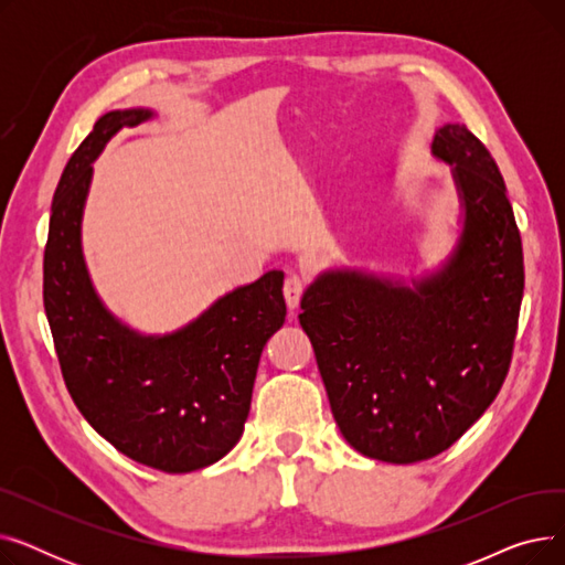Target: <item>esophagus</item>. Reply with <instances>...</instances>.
Here are the masks:
<instances>
[{"instance_id":"1","label":"esophagus","mask_w":565,"mask_h":565,"mask_svg":"<svg viewBox=\"0 0 565 565\" xmlns=\"http://www.w3.org/2000/svg\"><path fill=\"white\" fill-rule=\"evenodd\" d=\"M305 290H307V281H305V277L295 275V273H290V275L286 277V281H284V298H286L288 309H298V305H300V300H302Z\"/></svg>"}]
</instances>
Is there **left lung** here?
<instances>
[{"instance_id": "left-lung-1", "label": "left lung", "mask_w": 565, "mask_h": 565, "mask_svg": "<svg viewBox=\"0 0 565 565\" xmlns=\"http://www.w3.org/2000/svg\"><path fill=\"white\" fill-rule=\"evenodd\" d=\"M433 156L454 167L462 201L441 270L412 286L330 270L300 305L339 430L396 465L435 458L481 419L507 380L524 292L522 237L488 148L449 124Z\"/></svg>"}]
</instances>
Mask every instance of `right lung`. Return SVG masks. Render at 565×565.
I'll use <instances>...</instances> for the list:
<instances>
[{
  "instance_id": "obj_1",
  "label": "right lung",
  "mask_w": 565,
  "mask_h": 565,
  "mask_svg": "<svg viewBox=\"0 0 565 565\" xmlns=\"http://www.w3.org/2000/svg\"><path fill=\"white\" fill-rule=\"evenodd\" d=\"M151 116L107 111L68 160L52 199L43 305L82 417L135 462L185 473L224 458L243 435L260 352L286 320L284 273L235 288L164 337L137 334L105 309L82 256L92 162L118 130Z\"/></svg>"
}]
</instances>
